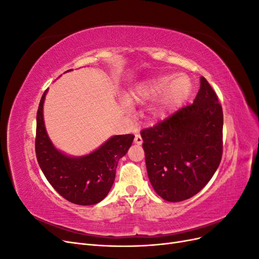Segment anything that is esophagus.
<instances>
[{
  "instance_id": "1",
  "label": "esophagus",
  "mask_w": 259,
  "mask_h": 259,
  "mask_svg": "<svg viewBox=\"0 0 259 259\" xmlns=\"http://www.w3.org/2000/svg\"><path fill=\"white\" fill-rule=\"evenodd\" d=\"M134 142H135V144H137V145H142V144H143V138H142V136H140L139 134H136V135H135Z\"/></svg>"
}]
</instances>
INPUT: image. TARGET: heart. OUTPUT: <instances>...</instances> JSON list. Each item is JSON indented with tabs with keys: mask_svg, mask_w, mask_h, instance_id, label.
Masks as SVG:
<instances>
[{
	"mask_svg": "<svg viewBox=\"0 0 259 259\" xmlns=\"http://www.w3.org/2000/svg\"><path fill=\"white\" fill-rule=\"evenodd\" d=\"M191 82L189 77L180 74H159L136 84L131 93V99L139 104L152 103L160 97V112L174 110L189 95Z\"/></svg>",
	"mask_w": 259,
	"mask_h": 259,
	"instance_id": "b5f03b06",
	"label": "heart"
}]
</instances>
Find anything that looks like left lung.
<instances>
[{
  "label": "left lung",
  "mask_w": 259,
  "mask_h": 259,
  "mask_svg": "<svg viewBox=\"0 0 259 259\" xmlns=\"http://www.w3.org/2000/svg\"><path fill=\"white\" fill-rule=\"evenodd\" d=\"M223 124L222 105L201 76L193 104L140 132L148 177L162 199L180 202L205 187L222 161Z\"/></svg>",
  "instance_id": "left-lung-1"
}]
</instances>
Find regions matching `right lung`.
<instances>
[{
  "instance_id": "obj_1",
  "label": "right lung",
  "mask_w": 259,
  "mask_h": 259,
  "mask_svg": "<svg viewBox=\"0 0 259 259\" xmlns=\"http://www.w3.org/2000/svg\"><path fill=\"white\" fill-rule=\"evenodd\" d=\"M36 113L35 154L38 165L52 187L62 198L79 205H93L104 200L115 178L117 162L126 154L134 135L111 137L97 150L81 158H71L55 148L46 133L43 104Z\"/></svg>"
}]
</instances>
